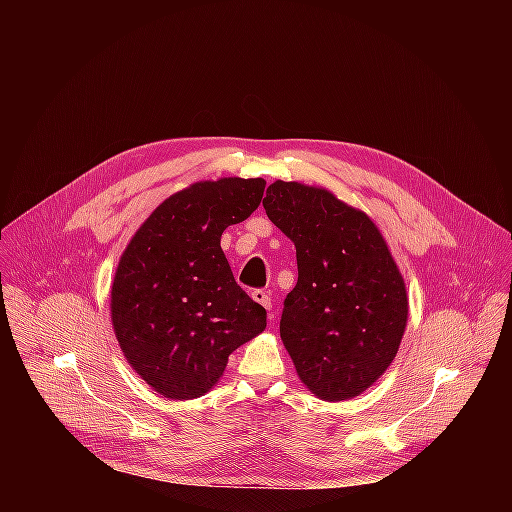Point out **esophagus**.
Wrapping results in <instances>:
<instances>
[{"mask_svg": "<svg viewBox=\"0 0 512 512\" xmlns=\"http://www.w3.org/2000/svg\"><path fill=\"white\" fill-rule=\"evenodd\" d=\"M251 298H253L259 306H263L265 310H269V308H271V298L267 296V291H263V289H255L253 294H251Z\"/></svg>", "mask_w": 512, "mask_h": 512, "instance_id": "34e87169", "label": "esophagus"}]
</instances>
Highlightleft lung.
I'll use <instances>...</instances> for the list:
<instances>
[{
	"instance_id": "1",
	"label": "left lung",
	"mask_w": 512,
	"mask_h": 512,
	"mask_svg": "<svg viewBox=\"0 0 512 512\" xmlns=\"http://www.w3.org/2000/svg\"><path fill=\"white\" fill-rule=\"evenodd\" d=\"M269 221L296 245L298 283L283 302L279 334L300 381L324 401L367 391L391 367L409 302L377 225L332 192L275 180Z\"/></svg>"
}]
</instances>
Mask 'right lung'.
<instances>
[{
  "label": "right lung",
  "mask_w": 512,
  "mask_h": 512,
  "mask_svg": "<svg viewBox=\"0 0 512 512\" xmlns=\"http://www.w3.org/2000/svg\"><path fill=\"white\" fill-rule=\"evenodd\" d=\"M261 178L196 182L166 198L125 247L111 322L131 369L168 399H196L223 377L229 354L267 326L221 249L227 227L259 206Z\"/></svg>",
  "instance_id": "add662e5"
}]
</instances>
